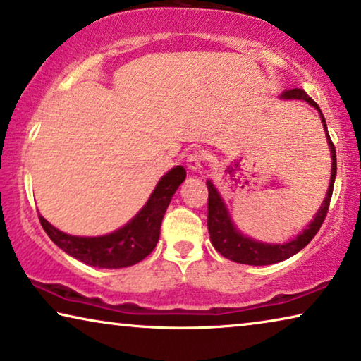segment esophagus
I'll list each match as a JSON object with an SVG mask.
<instances>
[{
	"mask_svg": "<svg viewBox=\"0 0 361 361\" xmlns=\"http://www.w3.org/2000/svg\"><path fill=\"white\" fill-rule=\"evenodd\" d=\"M187 168L192 169V171H200L203 168V161H204V157L203 153L200 152H192L187 154Z\"/></svg>",
	"mask_w": 361,
	"mask_h": 361,
	"instance_id": "34e87169",
	"label": "esophagus"
}]
</instances>
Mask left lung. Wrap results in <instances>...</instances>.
<instances>
[{"instance_id":"8db88e82","label":"left lung","mask_w":361,"mask_h":361,"mask_svg":"<svg viewBox=\"0 0 361 361\" xmlns=\"http://www.w3.org/2000/svg\"><path fill=\"white\" fill-rule=\"evenodd\" d=\"M282 98L286 99H305L312 106L319 111L321 121H323L326 137H328V143L331 148L332 154V173H331V182L328 188V195H326L323 204L316 213L314 219L308 224L307 229H303L302 234H298L293 240L282 243V245H274V243H263L257 242L253 238H248L242 235L238 232L234 224H232L231 216L227 213L226 204L221 200L218 190L213 185L212 180H207L208 185V231H209V238H212L213 247L218 250L224 258L231 259V262L242 263V264H252V266H264V264H273L284 262V259L290 258L292 255H295L302 250L303 247H307L312 238L318 234L321 224L324 223L326 214H328L332 190H334V180H336V171H337V163H336V147L332 143L331 137L328 134V126H326L324 116L321 113L318 104H316L312 98H310L307 93H305L302 88H290V90H286L282 93Z\"/></svg>"}]
</instances>
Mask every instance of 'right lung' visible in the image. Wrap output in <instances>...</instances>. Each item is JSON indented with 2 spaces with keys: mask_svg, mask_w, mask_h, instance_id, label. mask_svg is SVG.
Returning <instances> with one entry per match:
<instances>
[{
  "mask_svg": "<svg viewBox=\"0 0 361 361\" xmlns=\"http://www.w3.org/2000/svg\"><path fill=\"white\" fill-rule=\"evenodd\" d=\"M185 179V169L176 166L161 177L145 207L130 223L102 237L69 235L53 227L43 216L40 223L48 237L71 257L98 268H127L147 258L159 240L161 221L169 202Z\"/></svg>",
  "mask_w": 361,
  "mask_h": 361,
  "instance_id": "1",
  "label": "right lung"
}]
</instances>
